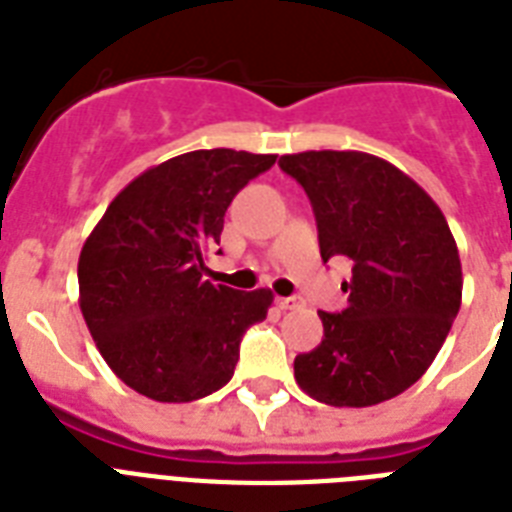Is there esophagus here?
<instances>
[{
    "instance_id": "34e87169",
    "label": "esophagus",
    "mask_w": 512,
    "mask_h": 512,
    "mask_svg": "<svg viewBox=\"0 0 512 512\" xmlns=\"http://www.w3.org/2000/svg\"><path fill=\"white\" fill-rule=\"evenodd\" d=\"M276 305H279L281 311H297V308H303L305 305V300L303 297H279V300H276Z\"/></svg>"
}]
</instances>
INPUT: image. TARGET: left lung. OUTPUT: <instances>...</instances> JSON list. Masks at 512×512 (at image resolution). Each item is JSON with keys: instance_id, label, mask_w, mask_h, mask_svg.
<instances>
[{"instance_id": "1", "label": "left lung", "mask_w": 512, "mask_h": 512, "mask_svg": "<svg viewBox=\"0 0 512 512\" xmlns=\"http://www.w3.org/2000/svg\"><path fill=\"white\" fill-rule=\"evenodd\" d=\"M303 185L321 260L348 257V308L319 311L324 337L295 358L297 385L329 406H374L428 372L462 303V265L438 204L412 177L361 151L279 159Z\"/></svg>"}]
</instances>
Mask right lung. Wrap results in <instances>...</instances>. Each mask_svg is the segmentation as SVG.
<instances>
[{
	"mask_svg": "<svg viewBox=\"0 0 512 512\" xmlns=\"http://www.w3.org/2000/svg\"><path fill=\"white\" fill-rule=\"evenodd\" d=\"M273 154L191 151L138 175L92 228L79 255V308L100 356L124 385L162 404L215 393L239 342L268 316L271 289L201 279L225 209Z\"/></svg>",
	"mask_w": 512,
	"mask_h": 512,
	"instance_id": "1",
	"label": "right lung"
}]
</instances>
